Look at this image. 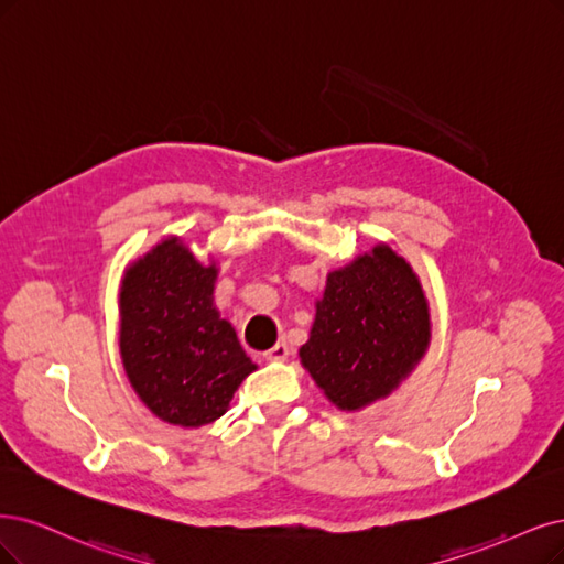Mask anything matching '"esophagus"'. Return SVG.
<instances>
[{"instance_id": "esophagus-1", "label": "esophagus", "mask_w": 564, "mask_h": 564, "mask_svg": "<svg viewBox=\"0 0 564 564\" xmlns=\"http://www.w3.org/2000/svg\"><path fill=\"white\" fill-rule=\"evenodd\" d=\"M264 360H285L290 356V346L285 341H279L276 346H271L269 350L262 352Z\"/></svg>"}]
</instances>
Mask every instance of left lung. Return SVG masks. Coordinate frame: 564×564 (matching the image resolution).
<instances>
[{
    "label": "left lung",
    "instance_id": "8db88e82",
    "mask_svg": "<svg viewBox=\"0 0 564 564\" xmlns=\"http://www.w3.org/2000/svg\"><path fill=\"white\" fill-rule=\"evenodd\" d=\"M427 341L430 314L419 276L381 243L327 276L300 358L332 404L356 411L398 388Z\"/></svg>",
    "mask_w": 564,
    "mask_h": 564
}]
</instances>
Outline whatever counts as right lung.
<instances>
[{
  "label": "right lung",
  "instance_id": "add662e5",
  "mask_svg": "<svg viewBox=\"0 0 564 564\" xmlns=\"http://www.w3.org/2000/svg\"><path fill=\"white\" fill-rule=\"evenodd\" d=\"M216 267L178 239L134 262L120 288V352L128 379L158 419L214 423L256 365L214 306Z\"/></svg>",
  "mask_w": 564,
  "mask_h": 564
}]
</instances>
